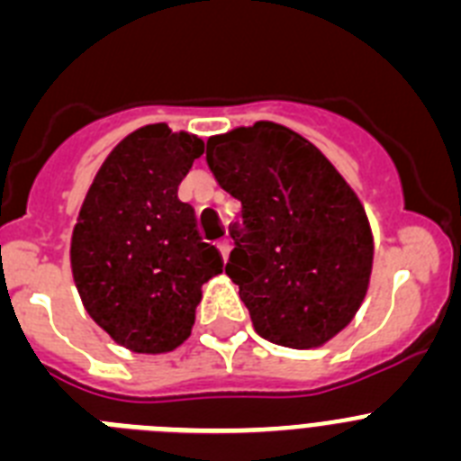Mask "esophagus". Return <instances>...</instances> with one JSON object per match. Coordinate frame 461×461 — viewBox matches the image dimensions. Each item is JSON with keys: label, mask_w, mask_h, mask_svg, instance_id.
<instances>
[{"label": "esophagus", "mask_w": 461, "mask_h": 461, "mask_svg": "<svg viewBox=\"0 0 461 461\" xmlns=\"http://www.w3.org/2000/svg\"><path fill=\"white\" fill-rule=\"evenodd\" d=\"M219 251H221V258H223V263H226L228 256H230V242H228V240L219 242Z\"/></svg>", "instance_id": "1"}]
</instances>
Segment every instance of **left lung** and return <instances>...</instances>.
Returning <instances> with one entry per match:
<instances>
[{
	"label": "left lung",
	"mask_w": 461,
	"mask_h": 461,
	"mask_svg": "<svg viewBox=\"0 0 461 461\" xmlns=\"http://www.w3.org/2000/svg\"><path fill=\"white\" fill-rule=\"evenodd\" d=\"M219 186L242 203L226 275L254 330L288 348L323 346L367 295L374 238L356 191L316 145L275 122L214 136Z\"/></svg>",
	"instance_id": "obj_1"
}]
</instances>
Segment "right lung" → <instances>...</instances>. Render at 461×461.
<instances>
[{
	"label": "right lung",
	"instance_id": "1",
	"mask_svg": "<svg viewBox=\"0 0 461 461\" xmlns=\"http://www.w3.org/2000/svg\"><path fill=\"white\" fill-rule=\"evenodd\" d=\"M205 145L166 124L129 133L99 168L71 238L76 288L94 323L133 353H168L191 335L201 286L223 270L194 207L177 198Z\"/></svg>",
	"mask_w": 461,
	"mask_h": 461
}]
</instances>
